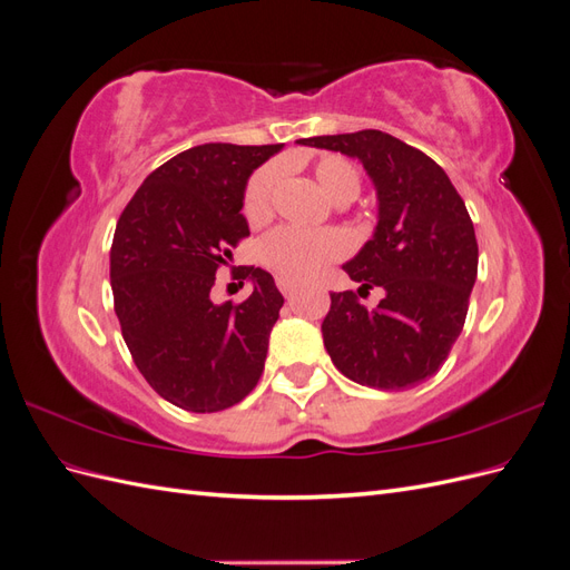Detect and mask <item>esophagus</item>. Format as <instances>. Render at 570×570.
I'll use <instances>...</instances> for the list:
<instances>
[{"instance_id":"esophagus-1","label":"esophagus","mask_w":570,"mask_h":570,"mask_svg":"<svg viewBox=\"0 0 570 570\" xmlns=\"http://www.w3.org/2000/svg\"><path fill=\"white\" fill-rule=\"evenodd\" d=\"M278 289L283 292L285 297H292V295H295V289H297V283L285 281V278H278Z\"/></svg>"}]
</instances>
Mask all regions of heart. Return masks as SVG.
Listing matches in <instances>:
<instances>
[{"instance_id": "heart-1", "label": "heart", "mask_w": 570, "mask_h": 570, "mask_svg": "<svg viewBox=\"0 0 570 570\" xmlns=\"http://www.w3.org/2000/svg\"><path fill=\"white\" fill-rule=\"evenodd\" d=\"M314 176L327 197L335 202L354 199L361 189L358 170L352 161L337 154H325L314 164ZM281 183V166L268 164L258 168L247 183L243 212L252 226H258L273 214V195ZM352 243L342 230H304L295 226H281L268 233L258 247V256L266 268L278 278L292 283L314 281L327 268L350 252Z\"/></svg>"}]
</instances>
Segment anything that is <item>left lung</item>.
<instances>
[{
	"label": "left lung",
	"instance_id": "1",
	"mask_svg": "<svg viewBox=\"0 0 570 570\" xmlns=\"http://www.w3.org/2000/svg\"><path fill=\"white\" fill-rule=\"evenodd\" d=\"M364 164L377 195L373 237L342 268L358 296L383 286L375 309L352 289L333 292L323 344L350 381L406 390L428 381L450 356L469 314L478 275L473 220L442 166L383 130L297 140Z\"/></svg>",
	"mask_w": 570,
	"mask_h": 570
}]
</instances>
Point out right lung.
<instances>
[{"mask_svg": "<svg viewBox=\"0 0 570 570\" xmlns=\"http://www.w3.org/2000/svg\"><path fill=\"white\" fill-rule=\"evenodd\" d=\"M283 145L209 142L180 151L145 178L120 214L111 289L120 333L145 381L193 413L223 411L256 387L283 295L264 268H247L252 295L216 304L247 218L239 214L254 168Z\"/></svg>", "mask_w": 570, "mask_h": 570, "instance_id": "right-lung-1", "label": "right lung"}]
</instances>
